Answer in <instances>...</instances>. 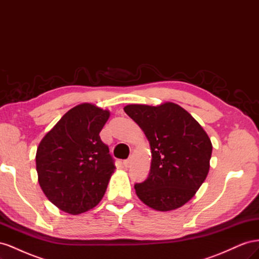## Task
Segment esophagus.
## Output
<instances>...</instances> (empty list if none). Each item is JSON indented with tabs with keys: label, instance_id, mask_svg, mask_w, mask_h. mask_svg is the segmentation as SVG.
I'll use <instances>...</instances> for the list:
<instances>
[{
	"label": "esophagus",
	"instance_id": "esophagus-1",
	"mask_svg": "<svg viewBox=\"0 0 259 259\" xmlns=\"http://www.w3.org/2000/svg\"><path fill=\"white\" fill-rule=\"evenodd\" d=\"M132 162H133V160H132V159H128V160H125V161H123V165H124V167H130V166H131V164H132Z\"/></svg>",
	"mask_w": 259,
	"mask_h": 259
}]
</instances>
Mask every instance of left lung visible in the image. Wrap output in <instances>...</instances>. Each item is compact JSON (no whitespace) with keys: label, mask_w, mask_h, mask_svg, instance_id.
<instances>
[{"label":"left lung","mask_w":259,"mask_h":259,"mask_svg":"<svg viewBox=\"0 0 259 259\" xmlns=\"http://www.w3.org/2000/svg\"><path fill=\"white\" fill-rule=\"evenodd\" d=\"M124 111L145 133L151 148L150 173L134 186L137 197L155 210L182 207L197 193L209 170L210 139L184 108L127 105Z\"/></svg>","instance_id":"1"}]
</instances>
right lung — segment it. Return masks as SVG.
<instances>
[{
    "label": "right lung",
    "mask_w": 259,
    "mask_h": 259,
    "mask_svg": "<svg viewBox=\"0 0 259 259\" xmlns=\"http://www.w3.org/2000/svg\"><path fill=\"white\" fill-rule=\"evenodd\" d=\"M109 110L84 103L73 107L38 144L37 180L54 205L71 215L95 207L114 173L109 148L99 133Z\"/></svg>",
    "instance_id": "obj_1"
}]
</instances>
